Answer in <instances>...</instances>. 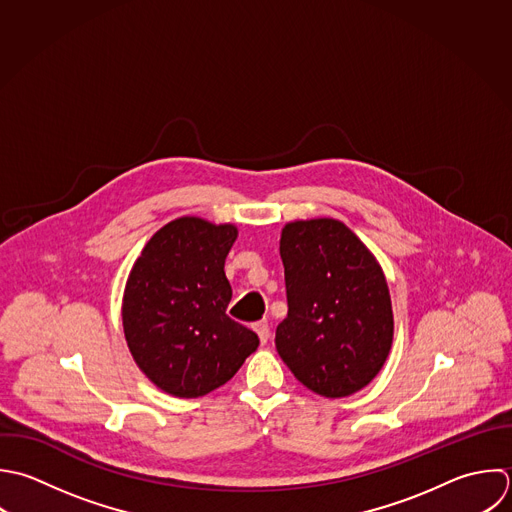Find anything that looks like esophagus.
<instances>
[{"label": "esophagus", "mask_w": 512, "mask_h": 512, "mask_svg": "<svg viewBox=\"0 0 512 512\" xmlns=\"http://www.w3.org/2000/svg\"><path fill=\"white\" fill-rule=\"evenodd\" d=\"M253 329H255V333L259 335L261 343H267V341H269V335H271V327H269V323H267V321H257V323L253 325Z\"/></svg>", "instance_id": "1"}]
</instances>
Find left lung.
I'll use <instances>...</instances> for the list:
<instances>
[{
    "label": "left lung",
    "instance_id": "1",
    "mask_svg": "<svg viewBox=\"0 0 512 512\" xmlns=\"http://www.w3.org/2000/svg\"><path fill=\"white\" fill-rule=\"evenodd\" d=\"M287 317L275 347L299 383L327 399L355 395L383 369L395 333L377 257L331 217L285 223L279 241Z\"/></svg>",
    "mask_w": 512,
    "mask_h": 512
}]
</instances>
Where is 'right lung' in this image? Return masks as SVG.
Listing matches in <instances>:
<instances>
[{
  "mask_svg": "<svg viewBox=\"0 0 512 512\" xmlns=\"http://www.w3.org/2000/svg\"><path fill=\"white\" fill-rule=\"evenodd\" d=\"M239 231L185 215L163 225L135 259L121 303L127 347L167 395L197 399L225 385L259 337L225 311V259Z\"/></svg>",
  "mask_w": 512,
  "mask_h": 512,
  "instance_id": "1",
  "label": "right lung"
}]
</instances>
